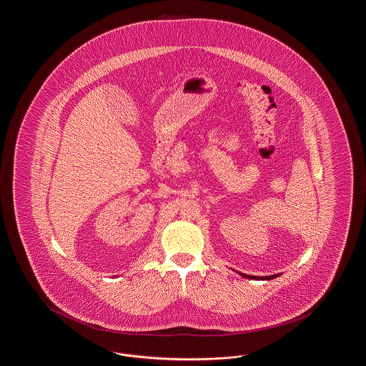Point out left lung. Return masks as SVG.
<instances>
[{"label":"left lung","mask_w":366,"mask_h":366,"mask_svg":"<svg viewBox=\"0 0 366 366\" xmlns=\"http://www.w3.org/2000/svg\"><path fill=\"white\" fill-rule=\"evenodd\" d=\"M243 277H245V279H255V280H272L274 279V277H277L276 274L274 276H266V277H255V276H247V274H242Z\"/></svg>","instance_id":"8db88e82"}]
</instances>
